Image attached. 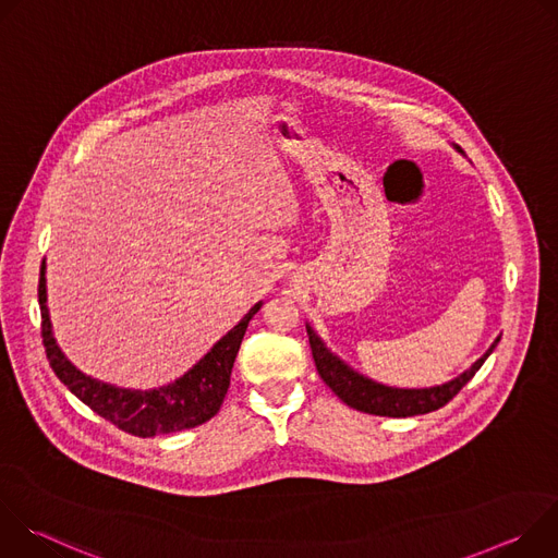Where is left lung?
Masks as SVG:
<instances>
[{"label":"left lung","mask_w":558,"mask_h":558,"mask_svg":"<svg viewBox=\"0 0 558 558\" xmlns=\"http://www.w3.org/2000/svg\"><path fill=\"white\" fill-rule=\"evenodd\" d=\"M459 149V147H457ZM461 151V149H459ZM306 336L313 353V362L317 373L325 379V384L340 397V400L362 413L379 415V417H413L437 411L446 407L452 397L474 377V373L482 368L488 355L495 351L501 338L493 342V347L476 360L468 371L459 377L430 388H395L379 381H373L357 371H353L347 362H342L336 353L327 349V344L317 338V333L306 325Z\"/></svg>","instance_id":"8db88e82"}]
</instances>
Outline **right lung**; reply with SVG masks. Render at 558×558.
I'll return each mask as SVG.
<instances>
[{
    "label": "right lung",
    "instance_id": "1",
    "mask_svg": "<svg viewBox=\"0 0 558 558\" xmlns=\"http://www.w3.org/2000/svg\"><path fill=\"white\" fill-rule=\"evenodd\" d=\"M37 291L41 308V338L54 375L97 415L134 437H154L196 428L220 411L238 349H241L250 320L263 306V302L254 304L243 320L222 336L211 351L177 381L151 390H132L82 373L61 353L52 336L46 306V263H41Z\"/></svg>",
    "mask_w": 558,
    "mask_h": 558
}]
</instances>
